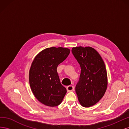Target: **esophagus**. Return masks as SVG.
Instances as JSON below:
<instances>
[{"label": "esophagus", "mask_w": 129, "mask_h": 129, "mask_svg": "<svg viewBox=\"0 0 129 129\" xmlns=\"http://www.w3.org/2000/svg\"><path fill=\"white\" fill-rule=\"evenodd\" d=\"M67 90L68 92L74 91V87L73 86V85H68V86L67 87Z\"/></svg>", "instance_id": "1"}]
</instances>
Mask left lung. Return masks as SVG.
<instances>
[{
	"instance_id": "left-lung-1",
	"label": "left lung",
	"mask_w": 129,
	"mask_h": 129,
	"mask_svg": "<svg viewBox=\"0 0 129 129\" xmlns=\"http://www.w3.org/2000/svg\"><path fill=\"white\" fill-rule=\"evenodd\" d=\"M81 67L79 81L75 87L82 106L90 107L102 98L108 85L107 70L102 57L90 47H76L72 49Z\"/></svg>"
}]
</instances>
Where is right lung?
Listing matches in <instances>:
<instances>
[{
	"label": "right lung",
	"instance_id": "obj_1",
	"mask_svg": "<svg viewBox=\"0 0 129 129\" xmlns=\"http://www.w3.org/2000/svg\"><path fill=\"white\" fill-rule=\"evenodd\" d=\"M70 52L66 48H47L39 53L32 62L29 72L30 87L36 99L47 106H57L67 92L60 82L57 67Z\"/></svg>",
	"mask_w": 129,
	"mask_h": 129
}]
</instances>
